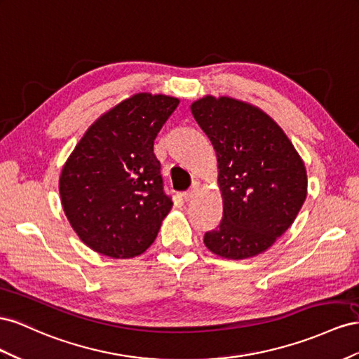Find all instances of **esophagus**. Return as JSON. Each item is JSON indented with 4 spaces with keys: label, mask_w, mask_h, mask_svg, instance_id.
Instances as JSON below:
<instances>
[{
    "label": "esophagus",
    "mask_w": 359,
    "mask_h": 359,
    "mask_svg": "<svg viewBox=\"0 0 359 359\" xmlns=\"http://www.w3.org/2000/svg\"><path fill=\"white\" fill-rule=\"evenodd\" d=\"M197 192H198V187H192L189 191H187V192H183V200L185 201H191L194 197L197 196Z\"/></svg>",
    "instance_id": "1"
}]
</instances>
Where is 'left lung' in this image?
Masks as SVG:
<instances>
[{
  "label": "left lung",
  "instance_id": "1",
  "mask_svg": "<svg viewBox=\"0 0 359 359\" xmlns=\"http://www.w3.org/2000/svg\"><path fill=\"white\" fill-rule=\"evenodd\" d=\"M191 112L218 162L222 219L204 245L229 260L268 251L289 230L306 198V168L269 114L230 96L206 95Z\"/></svg>",
  "mask_w": 359,
  "mask_h": 359
}]
</instances>
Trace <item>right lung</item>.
Instances as JSON below:
<instances>
[{"label":"right lung","instance_id":"add662e5","mask_svg":"<svg viewBox=\"0 0 359 359\" xmlns=\"http://www.w3.org/2000/svg\"><path fill=\"white\" fill-rule=\"evenodd\" d=\"M179 102L146 91L123 99L90 125L69 155L58 180L61 206L88 248L132 259L155 242L172 203L163 194L153 144Z\"/></svg>","mask_w":359,"mask_h":359}]
</instances>
